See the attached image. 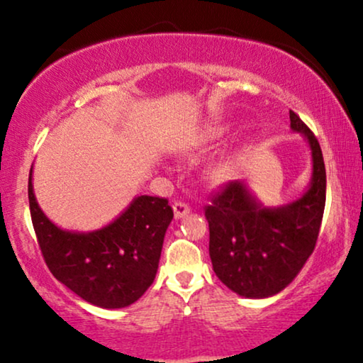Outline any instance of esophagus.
<instances>
[{
  "instance_id": "esophagus-1",
  "label": "esophagus",
  "mask_w": 363,
  "mask_h": 363,
  "mask_svg": "<svg viewBox=\"0 0 363 363\" xmlns=\"http://www.w3.org/2000/svg\"><path fill=\"white\" fill-rule=\"evenodd\" d=\"M172 209H174V217H176V219H182V217H186L191 212V207L184 204V202H174Z\"/></svg>"
}]
</instances>
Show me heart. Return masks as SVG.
I'll use <instances>...</instances> for the list:
<instances>
[{
    "instance_id": "heart-1",
    "label": "heart",
    "mask_w": 363,
    "mask_h": 363,
    "mask_svg": "<svg viewBox=\"0 0 363 363\" xmlns=\"http://www.w3.org/2000/svg\"><path fill=\"white\" fill-rule=\"evenodd\" d=\"M227 133L225 125H216V128L207 129V131L202 134V141L204 143H214L217 139H220ZM235 172V164L232 161H224L220 162L219 166L216 167V176L219 179H229L234 176Z\"/></svg>"
}]
</instances>
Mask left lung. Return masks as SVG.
Returning a JSON list of instances; mask_svg holds the SVG:
<instances>
[{
    "label": "left lung",
    "instance_id": "obj_1",
    "mask_svg": "<svg viewBox=\"0 0 363 363\" xmlns=\"http://www.w3.org/2000/svg\"><path fill=\"white\" fill-rule=\"evenodd\" d=\"M291 129L312 156V177L298 199L265 207L244 181L229 182L206 207L212 269L232 292L247 298L284 291L315 247L325 207V164L320 144L291 111Z\"/></svg>",
    "mask_w": 363,
    "mask_h": 363
}]
</instances>
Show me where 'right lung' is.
Returning a JSON list of instances; mask_svg holds the SVG:
<instances>
[{"label":"right lung","mask_w":363,"mask_h":363,"mask_svg":"<svg viewBox=\"0 0 363 363\" xmlns=\"http://www.w3.org/2000/svg\"><path fill=\"white\" fill-rule=\"evenodd\" d=\"M28 197L45 262L76 296L101 308H123L151 287L174 217L167 199L138 196L108 225L76 232L57 227L41 211L33 189V167Z\"/></svg>","instance_id":"add662e5"}]
</instances>
